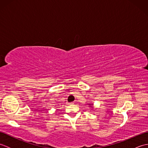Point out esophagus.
I'll use <instances>...</instances> for the list:
<instances>
[{
    "label": "esophagus",
    "mask_w": 148,
    "mask_h": 148,
    "mask_svg": "<svg viewBox=\"0 0 148 148\" xmlns=\"http://www.w3.org/2000/svg\"><path fill=\"white\" fill-rule=\"evenodd\" d=\"M74 102H69V103H67V104H69V105H71V104H72V103H73Z\"/></svg>",
    "instance_id": "esophagus-1"
}]
</instances>
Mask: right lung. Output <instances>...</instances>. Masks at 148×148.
Wrapping results in <instances>:
<instances>
[{
    "instance_id": "add662e5",
    "label": "right lung",
    "mask_w": 148,
    "mask_h": 148,
    "mask_svg": "<svg viewBox=\"0 0 148 148\" xmlns=\"http://www.w3.org/2000/svg\"><path fill=\"white\" fill-rule=\"evenodd\" d=\"M88 105H90V106H92V104H91V103H88ZM91 107V106H90Z\"/></svg>"
}]
</instances>
